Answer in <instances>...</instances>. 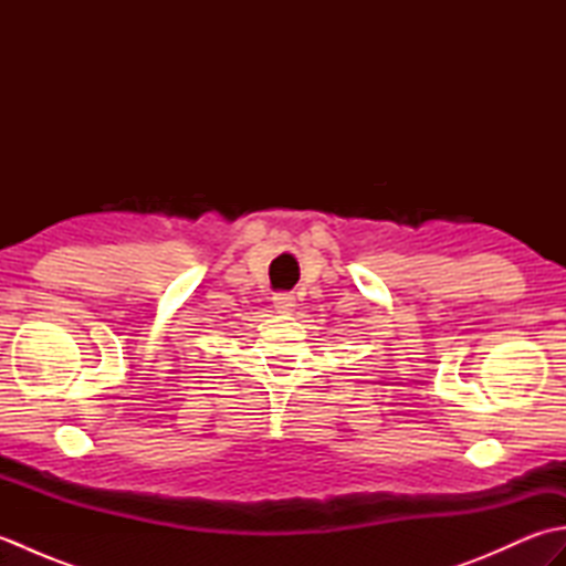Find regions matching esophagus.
<instances>
[{"label":"esophagus","instance_id":"obj_1","mask_svg":"<svg viewBox=\"0 0 566 566\" xmlns=\"http://www.w3.org/2000/svg\"><path fill=\"white\" fill-rule=\"evenodd\" d=\"M272 304L276 311H280V314H290V311H294V306H296V298H294V294L282 292V294L272 296Z\"/></svg>","mask_w":566,"mask_h":566}]
</instances>
